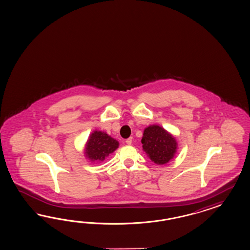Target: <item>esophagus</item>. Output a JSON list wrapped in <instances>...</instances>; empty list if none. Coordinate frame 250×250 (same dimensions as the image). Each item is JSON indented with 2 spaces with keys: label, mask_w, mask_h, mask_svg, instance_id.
<instances>
[{
  "label": "esophagus",
  "mask_w": 250,
  "mask_h": 250,
  "mask_svg": "<svg viewBox=\"0 0 250 250\" xmlns=\"http://www.w3.org/2000/svg\"><path fill=\"white\" fill-rule=\"evenodd\" d=\"M132 140H133V138H132V137H129V138H127V139H126V141H125V143H126L127 145H129V146H130V145L132 144Z\"/></svg>",
  "instance_id": "1"
}]
</instances>
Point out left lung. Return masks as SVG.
<instances>
[{"label": "left lung", "instance_id": "1", "mask_svg": "<svg viewBox=\"0 0 250 250\" xmlns=\"http://www.w3.org/2000/svg\"><path fill=\"white\" fill-rule=\"evenodd\" d=\"M141 142L149 158L157 165L168 163L176 154L175 137L159 125H150L145 129Z\"/></svg>", "mask_w": 250, "mask_h": 250}]
</instances>
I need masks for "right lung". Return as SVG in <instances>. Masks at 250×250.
<instances>
[{
  "label": "right lung",
  "instance_id": "right-lung-1",
  "mask_svg": "<svg viewBox=\"0 0 250 250\" xmlns=\"http://www.w3.org/2000/svg\"><path fill=\"white\" fill-rule=\"evenodd\" d=\"M119 143L107 134L95 131L90 135L85 146L84 154L91 161H103L118 147Z\"/></svg>",
  "mask_w": 250,
  "mask_h": 250
}]
</instances>
